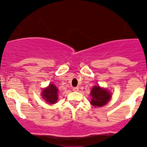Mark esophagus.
Wrapping results in <instances>:
<instances>
[{"label":"esophagus","instance_id":"1","mask_svg":"<svg viewBox=\"0 0 147 147\" xmlns=\"http://www.w3.org/2000/svg\"><path fill=\"white\" fill-rule=\"evenodd\" d=\"M72 90H73L74 92H78L79 90L78 87H74V88H72Z\"/></svg>","mask_w":147,"mask_h":147}]
</instances>
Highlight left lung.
Wrapping results in <instances>:
<instances>
[{
  "label": "left lung",
  "instance_id": "8db88e82",
  "mask_svg": "<svg viewBox=\"0 0 147 147\" xmlns=\"http://www.w3.org/2000/svg\"><path fill=\"white\" fill-rule=\"evenodd\" d=\"M90 94L92 97L91 103L95 107H102L106 105L111 97V94L107 90L103 89L98 86L93 87Z\"/></svg>",
  "mask_w": 147,
  "mask_h": 147
}]
</instances>
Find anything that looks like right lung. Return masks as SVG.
Listing matches in <instances>:
<instances>
[{
  "mask_svg": "<svg viewBox=\"0 0 147 147\" xmlns=\"http://www.w3.org/2000/svg\"><path fill=\"white\" fill-rule=\"evenodd\" d=\"M42 97L50 104H54L58 100V88L54 84H50L47 88L43 90Z\"/></svg>",
  "mask_w": 147,
  "mask_h": 147,
  "instance_id": "obj_1",
  "label": "right lung"
}]
</instances>
